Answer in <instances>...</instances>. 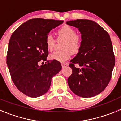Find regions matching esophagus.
Listing matches in <instances>:
<instances>
[{"label": "esophagus", "instance_id": "34e87169", "mask_svg": "<svg viewBox=\"0 0 121 121\" xmlns=\"http://www.w3.org/2000/svg\"><path fill=\"white\" fill-rule=\"evenodd\" d=\"M68 65V64H67V63H62V68H65V67H67Z\"/></svg>", "mask_w": 121, "mask_h": 121}]
</instances>
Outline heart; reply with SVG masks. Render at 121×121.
I'll return each instance as SVG.
<instances>
[{"mask_svg": "<svg viewBox=\"0 0 121 121\" xmlns=\"http://www.w3.org/2000/svg\"><path fill=\"white\" fill-rule=\"evenodd\" d=\"M57 39L64 40L62 51H54L49 56L50 60L64 62L70 58L73 53L79 52L82 45V37L76 34L75 30L69 25H64L57 31ZM56 40L53 36L49 34L45 38L46 46L48 50H53Z\"/></svg>", "mask_w": 121, "mask_h": 121, "instance_id": "1", "label": "heart"}]
</instances>
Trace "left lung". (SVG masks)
I'll return each instance as SVG.
<instances>
[{"instance_id":"obj_1","label":"left lung","mask_w":121,"mask_h":121,"mask_svg":"<svg viewBox=\"0 0 121 121\" xmlns=\"http://www.w3.org/2000/svg\"><path fill=\"white\" fill-rule=\"evenodd\" d=\"M66 23L78 28L82 37L81 49L69 65L73 72L68 78V86L80 97L95 96L107 87L115 67L110 37L95 21L77 19Z\"/></svg>"}]
</instances>
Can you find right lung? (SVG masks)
I'll use <instances>...</instances> for the list:
<instances>
[{
    "label": "right lung",
    "mask_w": 121,
    "mask_h": 121,
    "mask_svg": "<svg viewBox=\"0 0 121 121\" xmlns=\"http://www.w3.org/2000/svg\"><path fill=\"white\" fill-rule=\"evenodd\" d=\"M63 22L40 18L30 19L11 36L6 64L14 85L28 96L37 98L45 94L52 78L61 70V64L57 60H47L43 66H39V62L47 60L48 55L47 36Z\"/></svg>",
    "instance_id": "1"
}]
</instances>
